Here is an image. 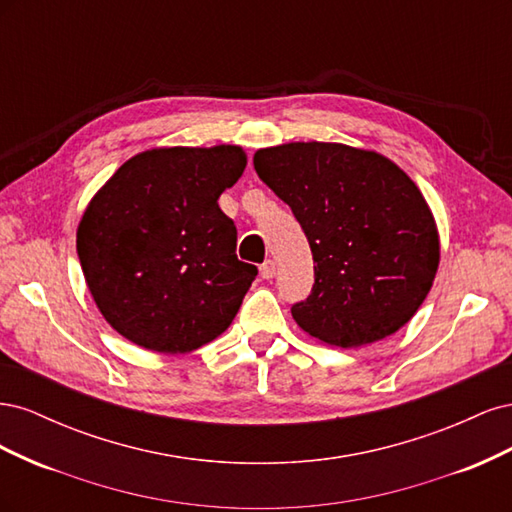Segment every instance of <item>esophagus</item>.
Returning a JSON list of instances; mask_svg holds the SVG:
<instances>
[{
  "mask_svg": "<svg viewBox=\"0 0 512 512\" xmlns=\"http://www.w3.org/2000/svg\"><path fill=\"white\" fill-rule=\"evenodd\" d=\"M260 277L262 280H271V277H275V262L273 260H265L260 265Z\"/></svg>",
  "mask_w": 512,
  "mask_h": 512,
  "instance_id": "esophagus-1",
  "label": "esophagus"
}]
</instances>
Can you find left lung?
Instances as JSON below:
<instances>
[{"mask_svg":"<svg viewBox=\"0 0 512 512\" xmlns=\"http://www.w3.org/2000/svg\"><path fill=\"white\" fill-rule=\"evenodd\" d=\"M254 168L312 247V292L292 305L299 327L339 348L404 327L440 262L436 222L404 170L374 151L316 141L260 149Z\"/></svg>","mask_w":512,"mask_h":512,"instance_id":"left-lung-1","label":"left lung"}]
</instances>
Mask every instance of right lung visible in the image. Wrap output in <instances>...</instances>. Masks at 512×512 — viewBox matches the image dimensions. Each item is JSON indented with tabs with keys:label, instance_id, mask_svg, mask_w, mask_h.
<instances>
[{
	"label": "right lung",
	"instance_id": "obj_1",
	"mask_svg": "<svg viewBox=\"0 0 512 512\" xmlns=\"http://www.w3.org/2000/svg\"><path fill=\"white\" fill-rule=\"evenodd\" d=\"M245 164L232 145L151 149L91 198L76 252L102 316L132 344L190 352L237 316L258 269L237 258L218 198Z\"/></svg>",
	"mask_w": 512,
	"mask_h": 512
}]
</instances>
